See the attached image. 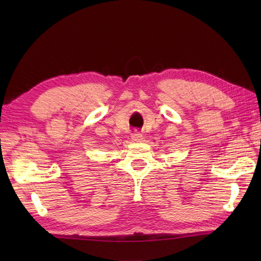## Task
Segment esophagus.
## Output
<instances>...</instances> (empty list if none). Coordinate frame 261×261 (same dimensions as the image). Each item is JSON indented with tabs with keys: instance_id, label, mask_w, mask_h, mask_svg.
Masks as SVG:
<instances>
[{
	"instance_id": "obj_1",
	"label": "esophagus",
	"mask_w": 261,
	"mask_h": 261,
	"mask_svg": "<svg viewBox=\"0 0 261 261\" xmlns=\"http://www.w3.org/2000/svg\"><path fill=\"white\" fill-rule=\"evenodd\" d=\"M131 138L134 141H140V140H142V135L140 134V132H135V134H132Z\"/></svg>"
}]
</instances>
